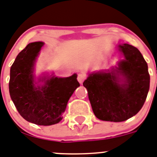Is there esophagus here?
I'll use <instances>...</instances> for the list:
<instances>
[{"label": "esophagus", "instance_id": "esophagus-1", "mask_svg": "<svg viewBox=\"0 0 157 157\" xmlns=\"http://www.w3.org/2000/svg\"><path fill=\"white\" fill-rule=\"evenodd\" d=\"M85 75L83 74V73H79L78 76H77V80H78L80 84H82V83L84 82V80H85Z\"/></svg>", "mask_w": 157, "mask_h": 157}]
</instances>
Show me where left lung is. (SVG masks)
I'll list each match as a JSON object with an SVG mask.
<instances>
[{
	"mask_svg": "<svg viewBox=\"0 0 157 157\" xmlns=\"http://www.w3.org/2000/svg\"><path fill=\"white\" fill-rule=\"evenodd\" d=\"M124 55L112 70L90 73L83 83L94 114L101 121L122 122L136 115L149 89L148 65L138 48L124 44Z\"/></svg>",
	"mask_w": 157,
	"mask_h": 157,
	"instance_id": "8db88e82",
	"label": "left lung"
}]
</instances>
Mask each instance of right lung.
<instances>
[{
    "label": "right lung",
    "instance_id": "obj_1",
    "mask_svg": "<svg viewBox=\"0 0 157 157\" xmlns=\"http://www.w3.org/2000/svg\"><path fill=\"white\" fill-rule=\"evenodd\" d=\"M43 42H33L17 56L10 70L9 93L18 112L26 121L37 125L49 126L63 119L67 102L80 86L77 75L69 77H44L36 85L34 64Z\"/></svg>",
    "mask_w": 157,
    "mask_h": 157
}]
</instances>
